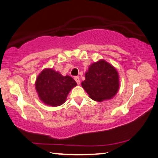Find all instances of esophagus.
<instances>
[{
    "instance_id": "1",
    "label": "esophagus",
    "mask_w": 158,
    "mask_h": 158,
    "mask_svg": "<svg viewBox=\"0 0 158 158\" xmlns=\"http://www.w3.org/2000/svg\"><path fill=\"white\" fill-rule=\"evenodd\" d=\"M74 80H75L76 82L77 83V84L79 85V84H80V80H79V77H74Z\"/></svg>"
}]
</instances>
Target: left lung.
<instances>
[{
    "instance_id": "left-lung-1",
    "label": "left lung",
    "mask_w": 158,
    "mask_h": 158,
    "mask_svg": "<svg viewBox=\"0 0 158 158\" xmlns=\"http://www.w3.org/2000/svg\"><path fill=\"white\" fill-rule=\"evenodd\" d=\"M81 85L92 100L97 102L110 100L119 89V77L116 69L104 60L89 66Z\"/></svg>"
}]
</instances>
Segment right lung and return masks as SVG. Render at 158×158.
<instances>
[{
	"label": "right lung",
	"instance_id": "obj_1",
	"mask_svg": "<svg viewBox=\"0 0 158 158\" xmlns=\"http://www.w3.org/2000/svg\"><path fill=\"white\" fill-rule=\"evenodd\" d=\"M77 85L71 77L63 76L54 69L46 68L37 76L35 89L45 105L58 106L65 102L68 93Z\"/></svg>",
	"mask_w": 158,
	"mask_h": 158
}]
</instances>
